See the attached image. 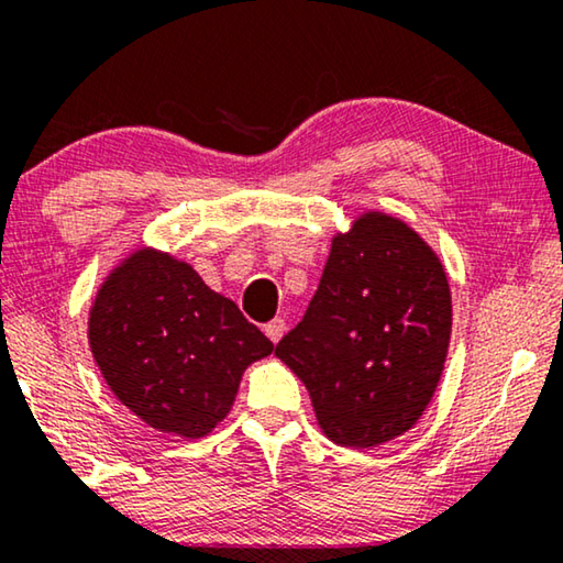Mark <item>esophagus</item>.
I'll use <instances>...</instances> for the list:
<instances>
[{
	"mask_svg": "<svg viewBox=\"0 0 563 563\" xmlns=\"http://www.w3.org/2000/svg\"><path fill=\"white\" fill-rule=\"evenodd\" d=\"M265 333H267V339H271L273 343H278L283 339V333H285V321H283V318H275V321L267 323L265 325Z\"/></svg>",
	"mask_w": 563,
	"mask_h": 563,
	"instance_id": "obj_1",
	"label": "esophagus"
}]
</instances>
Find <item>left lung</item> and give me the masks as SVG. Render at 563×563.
<instances>
[{"label": "left lung", "mask_w": 563, "mask_h": 563, "mask_svg": "<svg viewBox=\"0 0 563 563\" xmlns=\"http://www.w3.org/2000/svg\"><path fill=\"white\" fill-rule=\"evenodd\" d=\"M450 333L440 255L405 220L364 209L331 238L316 296L275 356L306 384L325 438L366 450L419 422L442 379Z\"/></svg>", "instance_id": "8db88e82"}]
</instances>
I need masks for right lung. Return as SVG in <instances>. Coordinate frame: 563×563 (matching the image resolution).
Listing matches in <instances>:
<instances>
[{
	"instance_id": "add662e5",
	"label": "right lung",
	"mask_w": 563,
	"mask_h": 563,
	"mask_svg": "<svg viewBox=\"0 0 563 563\" xmlns=\"http://www.w3.org/2000/svg\"><path fill=\"white\" fill-rule=\"evenodd\" d=\"M88 343L115 399L156 432L184 440L212 432L230 415L245 368L275 351L234 300L151 245L100 283Z\"/></svg>"
}]
</instances>
